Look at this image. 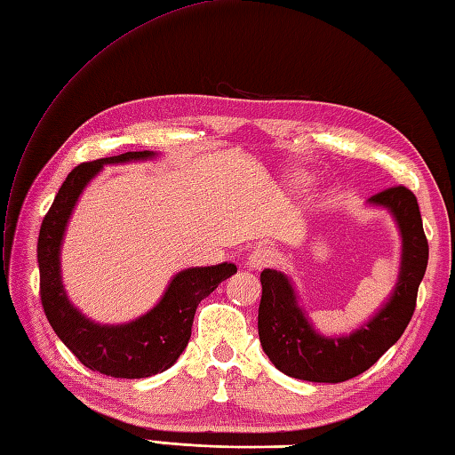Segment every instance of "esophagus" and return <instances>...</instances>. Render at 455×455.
Segmentation results:
<instances>
[{
    "mask_svg": "<svg viewBox=\"0 0 455 455\" xmlns=\"http://www.w3.org/2000/svg\"><path fill=\"white\" fill-rule=\"evenodd\" d=\"M275 260H276V255L270 247H257V249L251 251L247 262H249L251 268L260 270V268H267L270 265H275Z\"/></svg>",
    "mask_w": 455,
    "mask_h": 455,
    "instance_id": "1",
    "label": "esophagus"
}]
</instances>
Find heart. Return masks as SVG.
<instances>
[{"mask_svg": "<svg viewBox=\"0 0 455 455\" xmlns=\"http://www.w3.org/2000/svg\"><path fill=\"white\" fill-rule=\"evenodd\" d=\"M298 183H299V185H304V180H298Z\"/></svg>", "mask_w": 455, "mask_h": 455, "instance_id": "heart-1", "label": "heart"}]
</instances>
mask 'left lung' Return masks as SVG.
Listing matches in <instances>:
<instances>
[{"mask_svg": "<svg viewBox=\"0 0 455 455\" xmlns=\"http://www.w3.org/2000/svg\"><path fill=\"white\" fill-rule=\"evenodd\" d=\"M395 216L403 237V259L397 288L368 325L350 337L327 339L311 329L296 294L282 272H260L259 339L272 364L290 378L339 383L360 376L389 350L417 307L420 280L428 265V241L422 229L417 196L407 187H391L370 198Z\"/></svg>", "mask_w": 455, "mask_h": 455, "instance_id": "left-lung-1", "label": "left lung"}]
</instances>
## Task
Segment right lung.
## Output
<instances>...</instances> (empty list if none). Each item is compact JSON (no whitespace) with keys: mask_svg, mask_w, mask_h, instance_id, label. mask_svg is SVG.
I'll list each match as a JSON object with an SVG mask.
<instances>
[{"mask_svg":"<svg viewBox=\"0 0 455 455\" xmlns=\"http://www.w3.org/2000/svg\"><path fill=\"white\" fill-rule=\"evenodd\" d=\"M151 156L154 151H126L72 169L46 212L38 234L40 301L46 319L84 366L110 378H149L173 366L188 345L200 301L210 296L221 280L237 272L234 262L179 272L159 304L128 325L100 327L69 306L60 280V243L77 196L105 164H123Z\"/></svg>","mask_w":455,"mask_h":455,"instance_id":"1","label":"right lung"}]
</instances>
